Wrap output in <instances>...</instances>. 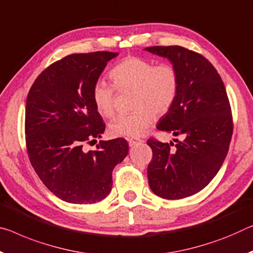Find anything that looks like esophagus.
Masks as SVG:
<instances>
[{
    "instance_id": "obj_1",
    "label": "esophagus",
    "mask_w": 253,
    "mask_h": 253,
    "mask_svg": "<svg viewBox=\"0 0 253 253\" xmlns=\"http://www.w3.org/2000/svg\"><path fill=\"white\" fill-rule=\"evenodd\" d=\"M127 141H128V144H129V146H133L134 144L142 142V139H139V138H128Z\"/></svg>"
}]
</instances>
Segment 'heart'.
<instances>
[{
	"label": "heart",
	"mask_w": 253,
	"mask_h": 253,
	"mask_svg": "<svg viewBox=\"0 0 253 253\" xmlns=\"http://www.w3.org/2000/svg\"><path fill=\"white\" fill-rule=\"evenodd\" d=\"M110 78L119 92L133 90L130 114L120 115L109 125V133L116 137H138L155 119V114L170 110L177 99L180 75L172 64L155 65L148 59L129 56L110 71ZM103 80L92 87V101L100 115L111 117L115 112L116 89Z\"/></svg>",
	"instance_id": "1"
}]
</instances>
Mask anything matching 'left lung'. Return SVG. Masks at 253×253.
<instances>
[{"mask_svg": "<svg viewBox=\"0 0 253 253\" xmlns=\"http://www.w3.org/2000/svg\"><path fill=\"white\" fill-rule=\"evenodd\" d=\"M145 50L167 57L179 72L177 99L158 129L181 136L175 144L148 139L153 152L148 184L161 198L189 197L211 181L226 158L233 133L230 101L217 71L203 55L181 46Z\"/></svg>", "mask_w": 253, "mask_h": 253, "instance_id": "obj_1", "label": "left lung"}]
</instances>
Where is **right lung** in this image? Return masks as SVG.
<instances>
[{
  "label": "right lung",
  "instance_id": "1",
  "mask_svg": "<svg viewBox=\"0 0 253 253\" xmlns=\"http://www.w3.org/2000/svg\"><path fill=\"white\" fill-rule=\"evenodd\" d=\"M118 53L72 54L36 79L26 103V145L31 166L55 196L72 204H93L109 194L112 170L126 158L124 138L101 137L106 125L92 101V87Z\"/></svg>",
  "mask_w": 253,
  "mask_h": 253
}]
</instances>
